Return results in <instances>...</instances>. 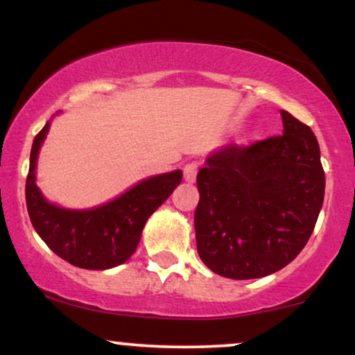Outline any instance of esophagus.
I'll return each instance as SVG.
<instances>
[{"label":"esophagus","instance_id":"obj_1","mask_svg":"<svg viewBox=\"0 0 355 355\" xmlns=\"http://www.w3.org/2000/svg\"><path fill=\"white\" fill-rule=\"evenodd\" d=\"M196 178H197V164L196 163H187L186 166H184V179H186L187 182H196Z\"/></svg>","mask_w":355,"mask_h":355}]
</instances>
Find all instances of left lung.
Returning a JSON list of instances; mask_svg holds the SVG:
<instances>
[{
    "instance_id": "1",
    "label": "left lung",
    "mask_w": 355,
    "mask_h": 355,
    "mask_svg": "<svg viewBox=\"0 0 355 355\" xmlns=\"http://www.w3.org/2000/svg\"><path fill=\"white\" fill-rule=\"evenodd\" d=\"M282 135L230 145L197 174V252L215 274L245 280L277 272L300 254L324 199L320 145L280 110Z\"/></svg>"
}]
</instances>
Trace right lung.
<instances>
[{
	"label": "right lung",
	"instance_id": "add662e5",
	"mask_svg": "<svg viewBox=\"0 0 355 355\" xmlns=\"http://www.w3.org/2000/svg\"><path fill=\"white\" fill-rule=\"evenodd\" d=\"M47 132L49 122L35 135L31 150L26 204L32 227L55 254L76 268H116L135 252L146 220L173 194L182 173L178 169L146 179L98 209H60L44 199L35 184L37 155Z\"/></svg>",
	"mask_w": 355,
	"mask_h": 355
}]
</instances>
